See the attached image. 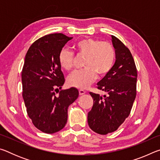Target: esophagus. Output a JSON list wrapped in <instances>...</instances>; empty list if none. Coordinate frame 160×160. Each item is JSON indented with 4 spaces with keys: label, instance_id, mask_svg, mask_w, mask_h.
<instances>
[{
    "label": "esophagus",
    "instance_id": "obj_1",
    "mask_svg": "<svg viewBox=\"0 0 160 160\" xmlns=\"http://www.w3.org/2000/svg\"><path fill=\"white\" fill-rule=\"evenodd\" d=\"M85 92H86L84 90H82V89L79 90V94H80V95H82V94H85Z\"/></svg>",
    "mask_w": 160,
    "mask_h": 160
}]
</instances>
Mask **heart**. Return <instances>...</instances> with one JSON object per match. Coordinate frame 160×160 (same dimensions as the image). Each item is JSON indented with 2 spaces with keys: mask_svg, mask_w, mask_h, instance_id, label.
Masks as SVG:
<instances>
[{
  "mask_svg": "<svg viewBox=\"0 0 160 160\" xmlns=\"http://www.w3.org/2000/svg\"><path fill=\"white\" fill-rule=\"evenodd\" d=\"M77 54L85 56L83 69L75 70L67 79L70 86L86 88L99 75H104L112 68L115 61L114 48L109 42L93 39H83L74 46ZM74 53L67 48H62L58 55V62L62 68L70 70L72 68Z\"/></svg>",
  "mask_w": 160,
  "mask_h": 160,
  "instance_id": "obj_1",
  "label": "heart"
}]
</instances>
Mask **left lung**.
I'll return each mask as SVG.
<instances>
[{
    "label": "left lung",
    "instance_id": "8db88e82",
    "mask_svg": "<svg viewBox=\"0 0 160 160\" xmlns=\"http://www.w3.org/2000/svg\"><path fill=\"white\" fill-rule=\"evenodd\" d=\"M111 37L116 53L115 63L97 82V88L107 92V96L90 92L94 104L88 112V125L101 135L118 129L129 116L136 96L138 75L132 54L118 38Z\"/></svg>",
    "mask_w": 160,
    "mask_h": 160
}]
</instances>
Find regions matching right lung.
Segmentation results:
<instances>
[{
  "label": "right lung",
  "mask_w": 160,
  "mask_h": 160,
  "mask_svg": "<svg viewBox=\"0 0 160 160\" xmlns=\"http://www.w3.org/2000/svg\"><path fill=\"white\" fill-rule=\"evenodd\" d=\"M72 39L61 33L46 35L31 45L25 56L22 71L23 99L34 126L45 133L64 128L68 108L79 95L75 88L55 94L65 82L59 53Z\"/></svg>",
  "instance_id": "add662e5"
}]
</instances>
